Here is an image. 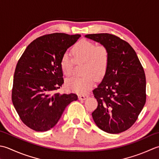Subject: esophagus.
Returning a JSON list of instances; mask_svg holds the SVG:
<instances>
[{"label":"esophagus","mask_w":159,"mask_h":159,"mask_svg":"<svg viewBox=\"0 0 159 159\" xmlns=\"http://www.w3.org/2000/svg\"><path fill=\"white\" fill-rule=\"evenodd\" d=\"M78 98H79V99H80V100H84V99H86V98H88V95H78Z\"/></svg>","instance_id":"obj_1"}]
</instances>
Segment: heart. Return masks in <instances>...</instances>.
I'll use <instances>...</instances> for the list:
<instances>
[{
	"mask_svg": "<svg viewBox=\"0 0 159 159\" xmlns=\"http://www.w3.org/2000/svg\"><path fill=\"white\" fill-rule=\"evenodd\" d=\"M74 61L67 53L62 55L60 59V67L64 75L69 77L73 73L77 64L84 63L82 77H74L67 80L66 89L77 94H84L92 88L95 78L101 80L108 71L111 53L105 45H98L88 40H82L71 49Z\"/></svg>",
	"mask_w": 159,
	"mask_h": 159,
	"instance_id": "b5f03b06",
	"label": "heart"
}]
</instances>
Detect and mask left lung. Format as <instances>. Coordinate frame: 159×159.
<instances>
[{"mask_svg": "<svg viewBox=\"0 0 159 159\" xmlns=\"http://www.w3.org/2000/svg\"><path fill=\"white\" fill-rule=\"evenodd\" d=\"M85 37L105 45L111 53L108 69L93 90L98 102L92 113L103 131L118 134L133 125L146 102V80L141 64L129 44L115 35L95 34Z\"/></svg>", "mask_w": 159, "mask_h": 159, "instance_id": "1", "label": "left lung"}]
</instances>
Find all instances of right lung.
<instances>
[{"label":"right lung","instance_id":"right-lung-1","mask_svg":"<svg viewBox=\"0 0 159 159\" xmlns=\"http://www.w3.org/2000/svg\"><path fill=\"white\" fill-rule=\"evenodd\" d=\"M80 34H46L28 45L16 65L11 99L21 121L37 132L54 127L75 93L56 91L64 84L60 59Z\"/></svg>","mask_w":159,"mask_h":159}]
</instances>
